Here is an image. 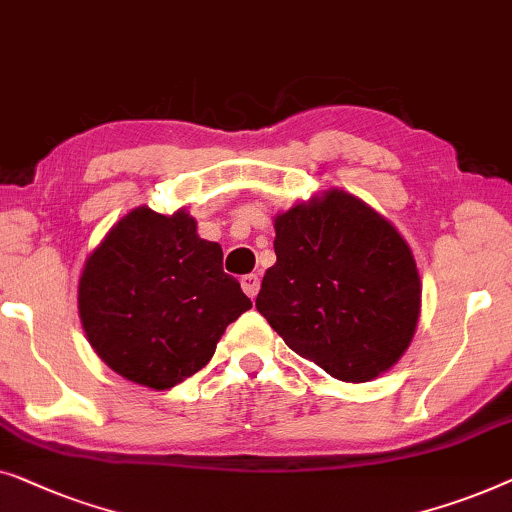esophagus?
Segmentation results:
<instances>
[{
  "mask_svg": "<svg viewBox=\"0 0 512 512\" xmlns=\"http://www.w3.org/2000/svg\"><path fill=\"white\" fill-rule=\"evenodd\" d=\"M241 287L250 299H255L257 292H259V278L255 276V273H248V276L241 278Z\"/></svg>",
  "mask_w": 512,
  "mask_h": 512,
  "instance_id": "obj_1",
  "label": "esophagus"
}]
</instances>
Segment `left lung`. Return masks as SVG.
Here are the masks:
<instances>
[{
	"mask_svg": "<svg viewBox=\"0 0 512 512\" xmlns=\"http://www.w3.org/2000/svg\"><path fill=\"white\" fill-rule=\"evenodd\" d=\"M257 311L287 348L343 383H369L413 341L422 283L408 243L369 204L327 190L278 213Z\"/></svg>",
	"mask_w": 512,
	"mask_h": 512,
	"instance_id": "1",
	"label": "left lung"
}]
</instances>
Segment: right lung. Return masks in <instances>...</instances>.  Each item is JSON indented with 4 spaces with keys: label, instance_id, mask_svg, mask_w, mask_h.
<instances>
[{
    "label": "right lung",
    "instance_id": "1",
    "mask_svg": "<svg viewBox=\"0 0 512 512\" xmlns=\"http://www.w3.org/2000/svg\"><path fill=\"white\" fill-rule=\"evenodd\" d=\"M253 308L222 271V248L199 239L187 211L139 206L85 259L78 315L102 362L150 390L204 369L227 325Z\"/></svg>",
    "mask_w": 512,
    "mask_h": 512
}]
</instances>
